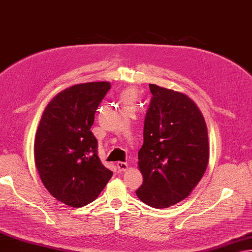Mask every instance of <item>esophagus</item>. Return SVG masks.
Segmentation results:
<instances>
[{
    "label": "esophagus",
    "mask_w": 252,
    "mask_h": 252,
    "mask_svg": "<svg viewBox=\"0 0 252 252\" xmlns=\"http://www.w3.org/2000/svg\"><path fill=\"white\" fill-rule=\"evenodd\" d=\"M116 167L119 169L120 172H124L128 168V164L125 162H117L116 163Z\"/></svg>",
    "instance_id": "esophagus-1"
}]
</instances>
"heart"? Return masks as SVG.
<instances>
[{
	"label": "heart",
	"instance_id": "obj_1",
	"mask_svg": "<svg viewBox=\"0 0 252 252\" xmlns=\"http://www.w3.org/2000/svg\"><path fill=\"white\" fill-rule=\"evenodd\" d=\"M133 96H135V94L132 91H126L124 95H123V100L125 102H130L133 99Z\"/></svg>",
	"mask_w": 252,
	"mask_h": 252
}]
</instances>
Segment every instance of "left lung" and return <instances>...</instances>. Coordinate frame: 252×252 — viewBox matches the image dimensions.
I'll list each match as a JSON object with an SVG mask.
<instances>
[{
  "label": "left lung",
  "instance_id": "1",
  "mask_svg": "<svg viewBox=\"0 0 252 252\" xmlns=\"http://www.w3.org/2000/svg\"><path fill=\"white\" fill-rule=\"evenodd\" d=\"M152 97L143 126L136 193L149 207L168 208L187 198L209 162L208 129L196 103L182 92L149 85Z\"/></svg>",
  "mask_w": 252,
  "mask_h": 252
}]
</instances>
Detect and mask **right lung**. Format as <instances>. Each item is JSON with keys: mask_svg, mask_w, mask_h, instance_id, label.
<instances>
[{"mask_svg": "<svg viewBox=\"0 0 252 252\" xmlns=\"http://www.w3.org/2000/svg\"><path fill=\"white\" fill-rule=\"evenodd\" d=\"M110 88L107 81H97L60 92L45 107L35 132L34 163L41 181L69 207L94 201L113 175L97 157V141L90 130Z\"/></svg>", "mask_w": 252, "mask_h": 252, "instance_id": "right-lung-1", "label": "right lung"}]
</instances>
